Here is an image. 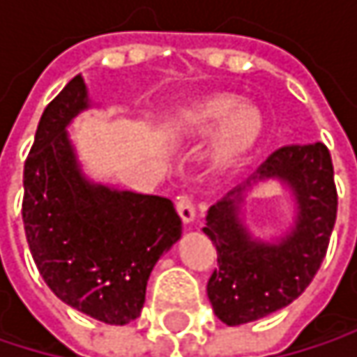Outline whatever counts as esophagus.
<instances>
[{"instance_id": "34e87169", "label": "esophagus", "mask_w": 357, "mask_h": 357, "mask_svg": "<svg viewBox=\"0 0 357 357\" xmlns=\"http://www.w3.org/2000/svg\"><path fill=\"white\" fill-rule=\"evenodd\" d=\"M176 208H178L179 217H181V221H183L185 225H190V223H194V221H196V208H194V202H192L185 194L178 196Z\"/></svg>"}]
</instances>
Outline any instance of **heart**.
Masks as SVG:
<instances>
[{
    "mask_svg": "<svg viewBox=\"0 0 357 357\" xmlns=\"http://www.w3.org/2000/svg\"><path fill=\"white\" fill-rule=\"evenodd\" d=\"M169 130L181 142L206 144V165L223 176L244 163L264 134V115L234 95H208L178 109Z\"/></svg>",
    "mask_w": 357,
    "mask_h": 357,
    "instance_id": "heart-1",
    "label": "heart"
}]
</instances>
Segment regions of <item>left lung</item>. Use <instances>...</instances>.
Here are the masks:
<instances>
[{
  "label": "left lung",
  "mask_w": 357,
  "mask_h": 357,
  "mask_svg": "<svg viewBox=\"0 0 357 357\" xmlns=\"http://www.w3.org/2000/svg\"><path fill=\"white\" fill-rule=\"evenodd\" d=\"M285 185L296 204L294 225L275 243L248 229L241 204L260 181ZM337 217L333 161L322 142L275 151L244 183L217 200L202 231L217 248L206 294L219 321L229 326L264 319L304 294L321 268Z\"/></svg>",
  "instance_id": "left-lung-1"
}]
</instances>
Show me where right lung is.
I'll list each match as a JSON object with an SVG mask.
<instances>
[{
  "label": "right lung",
  "instance_id": "obj_1",
  "mask_svg": "<svg viewBox=\"0 0 357 357\" xmlns=\"http://www.w3.org/2000/svg\"><path fill=\"white\" fill-rule=\"evenodd\" d=\"M89 107L76 76L43 111L24 163L22 221L36 268L63 304L128 324L140 317L153 266L181 238V219L169 198L86 178L68 126Z\"/></svg>",
  "mask_w": 357,
  "mask_h": 357
}]
</instances>
